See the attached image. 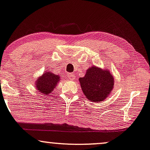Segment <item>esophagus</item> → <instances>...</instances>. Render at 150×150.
Segmentation results:
<instances>
[{
  "label": "esophagus",
  "mask_w": 150,
  "mask_h": 150,
  "mask_svg": "<svg viewBox=\"0 0 150 150\" xmlns=\"http://www.w3.org/2000/svg\"><path fill=\"white\" fill-rule=\"evenodd\" d=\"M68 77H69V78L71 79V80H74V79H75V74H74V73H70Z\"/></svg>",
  "instance_id": "obj_1"
}]
</instances>
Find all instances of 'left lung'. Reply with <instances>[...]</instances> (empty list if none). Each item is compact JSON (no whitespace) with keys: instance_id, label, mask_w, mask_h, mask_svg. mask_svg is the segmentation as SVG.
<instances>
[{"instance_id":"8db88e82","label":"left lung","mask_w":150,"mask_h":150,"mask_svg":"<svg viewBox=\"0 0 150 150\" xmlns=\"http://www.w3.org/2000/svg\"><path fill=\"white\" fill-rule=\"evenodd\" d=\"M82 91L92 102H101L111 93L114 79L109 70L93 66L86 71L84 77L79 79Z\"/></svg>"}]
</instances>
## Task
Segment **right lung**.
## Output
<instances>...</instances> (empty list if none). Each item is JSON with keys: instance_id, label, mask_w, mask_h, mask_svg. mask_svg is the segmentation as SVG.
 <instances>
[{"instance_id": "add662e5", "label": "right lung", "mask_w": 150, "mask_h": 150, "mask_svg": "<svg viewBox=\"0 0 150 150\" xmlns=\"http://www.w3.org/2000/svg\"><path fill=\"white\" fill-rule=\"evenodd\" d=\"M60 80L59 75L50 72H46L36 81V86L42 95H48L54 90V87Z\"/></svg>"}]
</instances>
